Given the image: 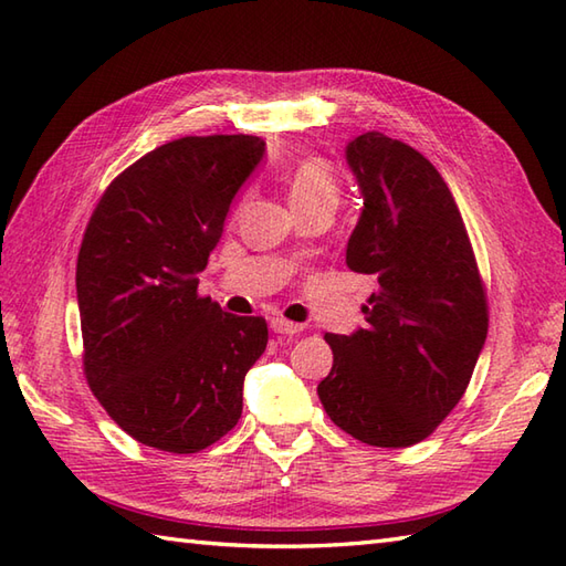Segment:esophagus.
<instances>
[{"label": "esophagus", "instance_id": "esophagus-1", "mask_svg": "<svg viewBox=\"0 0 566 566\" xmlns=\"http://www.w3.org/2000/svg\"><path fill=\"white\" fill-rule=\"evenodd\" d=\"M270 328H272L274 333H282V335H296V333L304 331L302 323L286 321V318H282V316H274V318L270 321Z\"/></svg>", "mask_w": 566, "mask_h": 566}]
</instances>
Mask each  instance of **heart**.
<instances>
[{
  "label": "heart",
  "mask_w": 566,
  "mask_h": 566,
  "mask_svg": "<svg viewBox=\"0 0 566 566\" xmlns=\"http://www.w3.org/2000/svg\"><path fill=\"white\" fill-rule=\"evenodd\" d=\"M286 191L294 211L304 209H331L340 203L343 185L338 170L323 155H304L286 175Z\"/></svg>",
  "instance_id": "b5f03b06"
}]
</instances>
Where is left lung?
Returning <instances> with one entry per match:
<instances>
[{
    "label": "left lung",
    "instance_id": "left-lung-1",
    "mask_svg": "<svg viewBox=\"0 0 566 566\" xmlns=\"http://www.w3.org/2000/svg\"><path fill=\"white\" fill-rule=\"evenodd\" d=\"M365 209L347 268L369 274L367 326L326 333L328 418L375 448L426 440L460 403L489 331L486 286L450 187L416 148L367 130L347 146Z\"/></svg>",
    "mask_w": 566,
    "mask_h": 566
}]
</instances>
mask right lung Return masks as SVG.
Returning <instances> with one entry per match:
<instances>
[{"instance_id": "1", "label": "right lung", "mask_w": 566, "mask_h": 566, "mask_svg": "<svg viewBox=\"0 0 566 566\" xmlns=\"http://www.w3.org/2000/svg\"><path fill=\"white\" fill-rule=\"evenodd\" d=\"M264 153L258 136H185L104 189L77 255L82 367L114 423L191 454L233 430L268 321L199 294L228 207Z\"/></svg>"}]
</instances>
